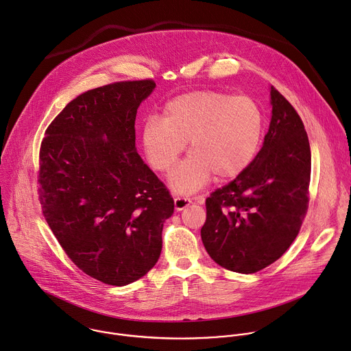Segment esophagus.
<instances>
[{
    "instance_id": "1",
    "label": "esophagus",
    "mask_w": 351,
    "mask_h": 351,
    "mask_svg": "<svg viewBox=\"0 0 351 351\" xmlns=\"http://www.w3.org/2000/svg\"><path fill=\"white\" fill-rule=\"evenodd\" d=\"M195 201L199 202V204H202V202H204V198H202V197H195ZM190 204H191V199L187 198V197H176V198H175V209H176V210H182V209H184L186 206H189Z\"/></svg>"
}]
</instances>
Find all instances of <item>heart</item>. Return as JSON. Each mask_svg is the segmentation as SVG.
I'll return each instance as SVG.
<instances>
[{"label":"heart","mask_w":351,"mask_h":351,"mask_svg":"<svg viewBox=\"0 0 351 351\" xmlns=\"http://www.w3.org/2000/svg\"><path fill=\"white\" fill-rule=\"evenodd\" d=\"M265 120L258 103L245 95L201 89L169 100L161 120L150 117L141 142L149 165L168 173L189 141L190 156L173 171L169 183L178 193H194L215 175L234 179L255 161Z\"/></svg>","instance_id":"obj_1"}]
</instances>
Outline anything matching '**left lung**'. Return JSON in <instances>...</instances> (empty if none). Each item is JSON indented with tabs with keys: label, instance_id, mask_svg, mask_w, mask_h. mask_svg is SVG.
Masks as SVG:
<instances>
[{
	"label": "left lung",
	"instance_id": "left-lung-1",
	"mask_svg": "<svg viewBox=\"0 0 351 351\" xmlns=\"http://www.w3.org/2000/svg\"><path fill=\"white\" fill-rule=\"evenodd\" d=\"M271 121L251 167L205 201L202 244L221 267L256 273L295 241L308 208L311 153L303 121L274 88Z\"/></svg>",
	"mask_w": 351,
	"mask_h": 351
}]
</instances>
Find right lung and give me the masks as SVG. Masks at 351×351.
<instances>
[{
  "label": "right lung",
  "instance_id": "add662e5",
  "mask_svg": "<svg viewBox=\"0 0 351 351\" xmlns=\"http://www.w3.org/2000/svg\"><path fill=\"white\" fill-rule=\"evenodd\" d=\"M153 80L120 81L71 100L49 124L40 149L43 213L71 262L114 287L157 263L173 198L135 147L141 103Z\"/></svg>",
  "mask_w": 351,
  "mask_h": 351
}]
</instances>
